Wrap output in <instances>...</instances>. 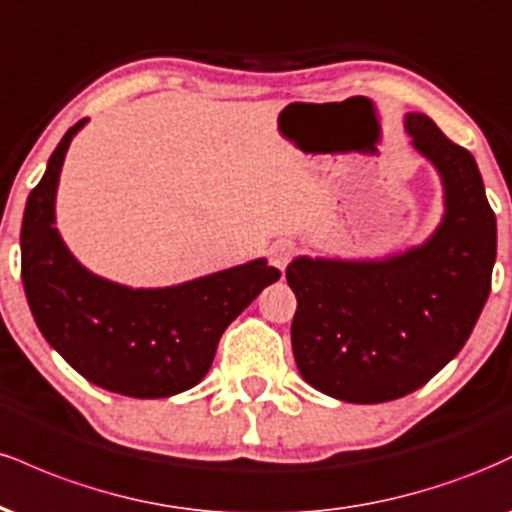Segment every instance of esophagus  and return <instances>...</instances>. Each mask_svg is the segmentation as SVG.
<instances>
[{
	"mask_svg": "<svg viewBox=\"0 0 512 512\" xmlns=\"http://www.w3.org/2000/svg\"><path fill=\"white\" fill-rule=\"evenodd\" d=\"M293 252H296V245L291 240H276L272 248H269V260H272L274 267H279L284 272L286 264L291 262Z\"/></svg>",
	"mask_w": 512,
	"mask_h": 512,
	"instance_id": "obj_1",
	"label": "esophagus"
}]
</instances>
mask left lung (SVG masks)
Wrapping results in <instances>:
<instances>
[{"mask_svg": "<svg viewBox=\"0 0 512 512\" xmlns=\"http://www.w3.org/2000/svg\"><path fill=\"white\" fill-rule=\"evenodd\" d=\"M404 127L443 180L436 233L385 260L296 257L286 267L296 366L315 390L351 404L424 387L460 354L491 293L496 214L477 161L428 115L407 113Z\"/></svg>", "mask_w": 512, "mask_h": 512, "instance_id": "left-lung-1", "label": "left lung"}]
</instances>
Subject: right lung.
Returning a JSON list of instances; mask_svg holds the SVG:
<instances>
[{"label": "right lung", "mask_w": 512, "mask_h": 512, "mask_svg": "<svg viewBox=\"0 0 512 512\" xmlns=\"http://www.w3.org/2000/svg\"><path fill=\"white\" fill-rule=\"evenodd\" d=\"M84 125L64 134L23 211L28 305L48 344L88 383L139 399L178 395L209 373L221 334L281 272L252 260L166 289H129L81 267L55 228V195Z\"/></svg>", "instance_id": "right-lung-1"}]
</instances>
